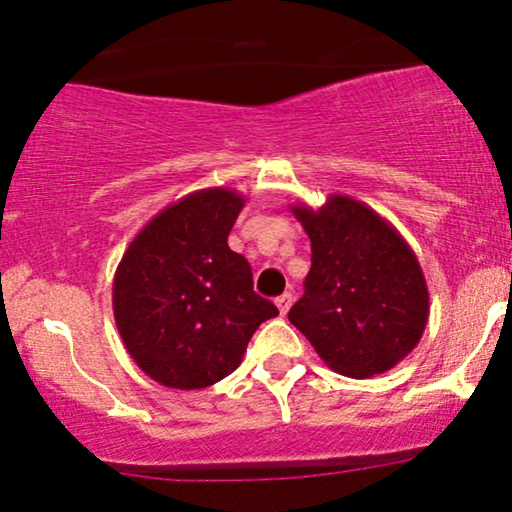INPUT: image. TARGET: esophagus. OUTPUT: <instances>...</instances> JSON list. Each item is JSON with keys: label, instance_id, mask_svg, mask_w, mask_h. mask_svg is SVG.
Segmentation results:
<instances>
[{"label": "esophagus", "instance_id": "esophagus-1", "mask_svg": "<svg viewBox=\"0 0 512 512\" xmlns=\"http://www.w3.org/2000/svg\"><path fill=\"white\" fill-rule=\"evenodd\" d=\"M291 305H293V295L291 293H283V295H279V298H276V307H279L281 315H286V312L291 310Z\"/></svg>", "mask_w": 512, "mask_h": 512}]
</instances>
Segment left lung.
<instances>
[{
	"mask_svg": "<svg viewBox=\"0 0 512 512\" xmlns=\"http://www.w3.org/2000/svg\"><path fill=\"white\" fill-rule=\"evenodd\" d=\"M312 245L305 293L288 312L324 365L343 377L389 372L415 350L429 319L417 255L391 221L348 195L291 205Z\"/></svg>",
	"mask_w": 512,
	"mask_h": 512,
	"instance_id": "obj_1",
	"label": "left lung"
}]
</instances>
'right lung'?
<instances>
[{
    "label": "right lung",
    "instance_id": "1",
    "mask_svg": "<svg viewBox=\"0 0 512 512\" xmlns=\"http://www.w3.org/2000/svg\"><path fill=\"white\" fill-rule=\"evenodd\" d=\"M245 197L202 188L140 229L114 274V319L123 346L169 389H205L229 377L255 329L279 315L252 291L250 264L229 248Z\"/></svg>",
    "mask_w": 512,
    "mask_h": 512
}]
</instances>
